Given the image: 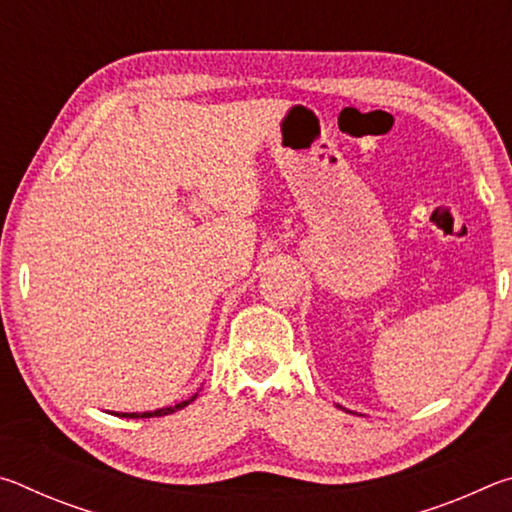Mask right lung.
Returning a JSON list of instances; mask_svg holds the SVG:
<instances>
[{"label":"right lung","instance_id":"obj_1","mask_svg":"<svg viewBox=\"0 0 512 512\" xmlns=\"http://www.w3.org/2000/svg\"><path fill=\"white\" fill-rule=\"evenodd\" d=\"M194 400H196V395L189 397V400H185V402L176 404V406H164V409H158V411H146V413H117V415H119V418H158V415H169V413H176V411H180V409H185V406H187L189 402H194Z\"/></svg>","mask_w":512,"mask_h":512}]
</instances>
